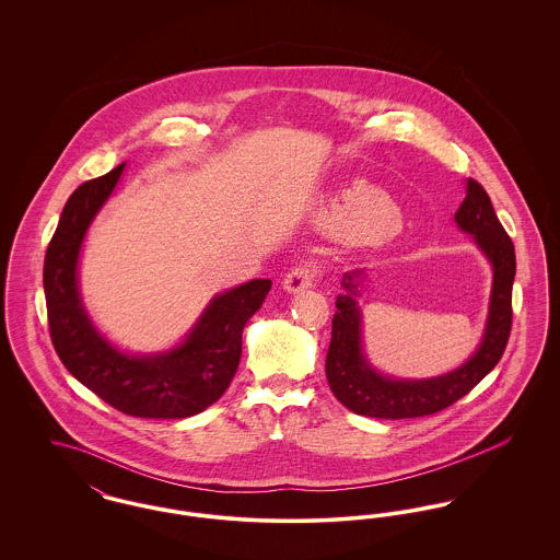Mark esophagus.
Listing matches in <instances>:
<instances>
[{"label":"esophagus","mask_w":560,"mask_h":560,"mask_svg":"<svg viewBox=\"0 0 560 560\" xmlns=\"http://www.w3.org/2000/svg\"><path fill=\"white\" fill-rule=\"evenodd\" d=\"M317 267L315 265H300V267L292 268L285 279H283V290L288 293H300L308 288H313L315 279H317Z\"/></svg>","instance_id":"obj_1"}]
</instances>
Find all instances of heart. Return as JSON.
<instances>
[{"label": "heart", "instance_id": "1", "mask_svg": "<svg viewBox=\"0 0 560 560\" xmlns=\"http://www.w3.org/2000/svg\"><path fill=\"white\" fill-rule=\"evenodd\" d=\"M370 187H357L352 188L348 192L347 206L354 203L357 197L368 190ZM329 222L334 226V231L347 240H361L365 243H380V241H386L390 235H395V229H384V226H377L375 222H372L370 218H363V215H352V213L345 210V208H331L329 212Z\"/></svg>", "mask_w": 560, "mask_h": 560}]
</instances>
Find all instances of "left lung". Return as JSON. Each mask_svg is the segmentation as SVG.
Returning a JSON list of instances; mask_svg holds the SVG:
<instances>
[{
  "instance_id": "8db88e82",
  "label": "left lung",
  "mask_w": 560,
  "mask_h": 560,
  "mask_svg": "<svg viewBox=\"0 0 560 560\" xmlns=\"http://www.w3.org/2000/svg\"><path fill=\"white\" fill-rule=\"evenodd\" d=\"M455 224L472 235L493 270L489 313L479 347L466 363L434 377L409 380L377 372L363 348V315L357 302L368 275L363 270L345 272V293L336 300L338 311L331 320L325 375L336 399L350 411L382 420L430 416L468 395L500 363L512 327L514 245L498 220L489 195L472 178L466 183V199L455 212Z\"/></svg>"
}]
</instances>
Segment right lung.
I'll return each mask as SVG.
<instances>
[{
	"label": "right lung",
	"instance_id": "add662e5",
	"mask_svg": "<svg viewBox=\"0 0 560 560\" xmlns=\"http://www.w3.org/2000/svg\"><path fill=\"white\" fill-rule=\"evenodd\" d=\"M126 163L83 183L69 197L46 252L44 292L52 345L73 377L136 418L178 420L201 413L224 395L241 361V334L260 311L270 279L215 293L185 340L170 350L130 354L92 323L80 292L85 233L117 187Z\"/></svg>",
	"mask_w": 560,
	"mask_h": 560
}]
</instances>
